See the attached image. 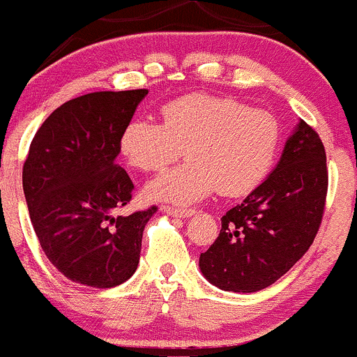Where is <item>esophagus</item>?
Segmentation results:
<instances>
[{
	"label": "esophagus",
	"instance_id": "34e87169",
	"mask_svg": "<svg viewBox=\"0 0 357 357\" xmlns=\"http://www.w3.org/2000/svg\"><path fill=\"white\" fill-rule=\"evenodd\" d=\"M162 211L167 213L169 216H174V218H190V216L195 215V210H179V208H171V206H162Z\"/></svg>",
	"mask_w": 357,
	"mask_h": 357
}]
</instances>
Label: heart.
I'll list each match as a JSON object with an SVG mask.
<instances>
[{"mask_svg":"<svg viewBox=\"0 0 357 357\" xmlns=\"http://www.w3.org/2000/svg\"><path fill=\"white\" fill-rule=\"evenodd\" d=\"M162 124L132 119L121 134V154L144 173H159L184 149L188 162L147 184V198L196 203L218 188L225 196L248 195L267 178L280 144V124L268 110L228 97L192 93L161 110Z\"/></svg>","mask_w":357,"mask_h":357,"instance_id":"heart-1","label":"heart"}]
</instances>
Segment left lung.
Instances as JSON below:
<instances>
[{
  "instance_id": "1",
  "label": "left lung",
  "mask_w": 357,
  "mask_h": 357,
  "mask_svg": "<svg viewBox=\"0 0 357 357\" xmlns=\"http://www.w3.org/2000/svg\"><path fill=\"white\" fill-rule=\"evenodd\" d=\"M326 149L301 121L272 174L221 218L218 238L199 255L206 280L227 292H258L304 257L326 208Z\"/></svg>"
}]
</instances>
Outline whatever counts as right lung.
Wrapping results in <instances>:
<instances>
[{
  "label": "right lung",
  "instance_id": "obj_1",
  "mask_svg": "<svg viewBox=\"0 0 357 357\" xmlns=\"http://www.w3.org/2000/svg\"><path fill=\"white\" fill-rule=\"evenodd\" d=\"M146 96V89L92 92L65 102L30 144L23 191L31 225L48 260L75 284L110 289L137 268L142 231L158 208L114 215L134 190L116 158Z\"/></svg>",
  "mask_w": 357,
  "mask_h": 357
}]
</instances>
